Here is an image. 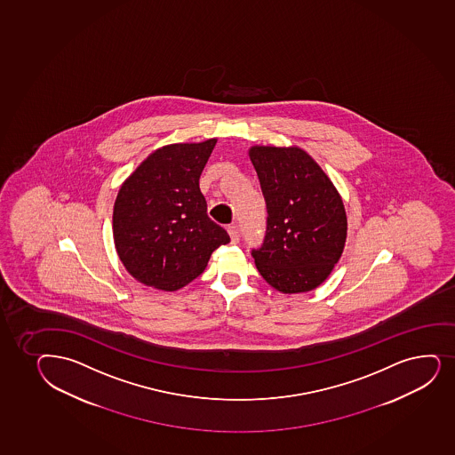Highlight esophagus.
Segmentation results:
<instances>
[{
	"label": "esophagus",
	"mask_w": 455,
	"mask_h": 455,
	"mask_svg": "<svg viewBox=\"0 0 455 455\" xmlns=\"http://www.w3.org/2000/svg\"><path fill=\"white\" fill-rule=\"evenodd\" d=\"M228 232H229L232 244H236V243L240 241V232H238V229H236L235 226H229V228H228Z\"/></svg>",
	"instance_id": "obj_1"
}]
</instances>
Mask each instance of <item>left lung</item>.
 Instances as JSON below:
<instances>
[{
    "mask_svg": "<svg viewBox=\"0 0 455 455\" xmlns=\"http://www.w3.org/2000/svg\"><path fill=\"white\" fill-rule=\"evenodd\" d=\"M267 204L256 268L283 294L311 291L330 276L345 249L347 219L339 191L300 147L249 150Z\"/></svg>",
    "mask_w": 455,
    "mask_h": 455,
    "instance_id": "8db88e82",
    "label": "left lung"
}]
</instances>
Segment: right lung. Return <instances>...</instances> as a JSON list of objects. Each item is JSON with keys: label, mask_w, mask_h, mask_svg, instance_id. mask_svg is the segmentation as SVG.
<instances>
[{"label": "right lung", "mask_w": 455, "mask_h": 455, "mask_svg": "<svg viewBox=\"0 0 455 455\" xmlns=\"http://www.w3.org/2000/svg\"><path fill=\"white\" fill-rule=\"evenodd\" d=\"M217 140L157 148L121 185L112 217L114 243L138 283L176 291L204 273L230 238L206 214L199 179Z\"/></svg>", "instance_id": "obj_1"}]
</instances>
